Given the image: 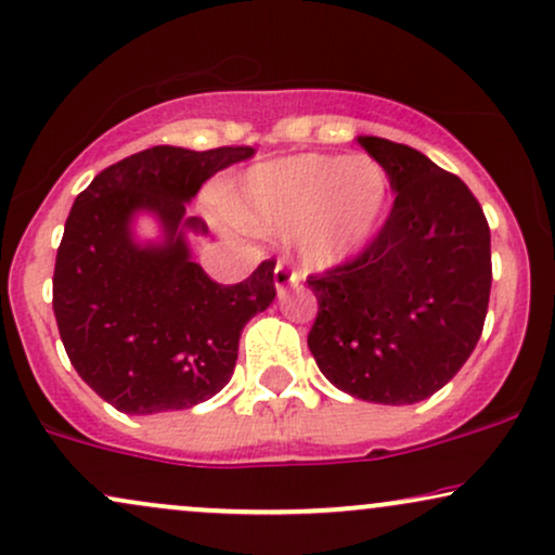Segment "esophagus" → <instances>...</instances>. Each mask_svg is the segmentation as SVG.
Instances as JSON below:
<instances>
[{
    "mask_svg": "<svg viewBox=\"0 0 555 555\" xmlns=\"http://www.w3.org/2000/svg\"><path fill=\"white\" fill-rule=\"evenodd\" d=\"M299 282H302V279H299V273L286 269L284 263H279L276 269H273V286H276L279 295H282L284 289H299Z\"/></svg>",
    "mask_w": 555,
    "mask_h": 555,
    "instance_id": "esophagus-1",
    "label": "esophagus"
}]
</instances>
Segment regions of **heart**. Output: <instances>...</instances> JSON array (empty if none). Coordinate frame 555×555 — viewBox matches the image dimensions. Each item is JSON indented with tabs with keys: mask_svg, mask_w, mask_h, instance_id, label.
<instances>
[{
	"mask_svg": "<svg viewBox=\"0 0 555 555\" xmlns=\"http://www.w3.org/2000/svg\"><path fill=\"white\" fill-rule=\"evenodd\" d=\"M387 196V176L372 157L307 152L256 165L240 183L230 214L250 230L292 232L302 266L328 271L370 245Z\"/></svg>",
	"mask_w": 555,
	"mask_h": 555,
	"instance_id": "heart-1",
	"label": "heart"
}]
</instances>
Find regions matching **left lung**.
<instances>
[{"label":"left lung","instance_id":"8db88e82","mask_svg":"<svg viewBox=\"0 0 555 555\" xmlns=\"http://www.w3.org/2000/svg\"><path fill=\"white\" fill-rule=\"evenodd\" d=\"M396 191L390 217L349 263L310 276L318 318L307 346L359 400L411 405L468 362L491 295V232L457 176L390 139L359 137Z\"/></svg>","mask_w":555,"mask_h":555}]
</instances>
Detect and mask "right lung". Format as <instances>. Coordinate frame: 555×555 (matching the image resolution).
Here are the masks:
<instances>
[{"mask_svg": "<svg viewBox=\"0 0 555 555\" xmlns=\"http://www.w3.org/2000/svg\"><path fill=\"white\" fill-rule=\"evenodd\" d=\"M253 155V146H152L105 168L75 198L53 269V315L77 375L113 409L183 411L230 383L240 333L276 297V260L240 284L211 282L185 237L209 230L185 217V204L214 172ZM137 212L158 219L159 244L132 237Z\"/></svg>", "mask_w": 555, "mask_h": 555, "instance_id": "right-lung-1", "label": "right lung"}]
</instances>
